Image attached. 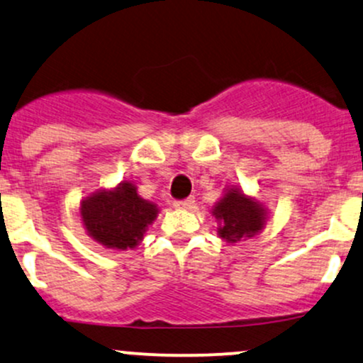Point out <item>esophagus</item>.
<instances>
[{"instance_id": "esophagus-1", "label": "esophagus", "mask_w": 363, "mask_h": 363, "mask_svg": "<svg viewBox=\"0 0 363 363\" xmlns=\"http://www.w3.org/2000/svg\"><path fill=\"white\" fill-rule=\"evenodd\" d=\"M193 206H194V198L181 199V201L174 203V208H177V210H191Z\"/></svg>"}]
</instances>
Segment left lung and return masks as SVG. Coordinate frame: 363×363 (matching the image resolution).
I'll list each match as a JSON object with an SVG mask.
<instances>
[{
    "label": "left lung",
    "instance_id": "left-lung-1",
    "mask_svg": "<svg viewBox=\"0 0 363 363\" xmlns=\"http://www.w3.org/2000/svg\"><path fill=\"white\" fill-rule=\"evenodd\" d=\"M211 215L218 222L216 234L228 244L257 235L268 220L266 206L235 186L223 191L222 198L211 208Z\"/></svg>",
    "mask_w": 363,
    "mask_h": 363
}]
</instances>
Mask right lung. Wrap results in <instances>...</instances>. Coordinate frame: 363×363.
<instances>
[{"label": "right lung", "instance_id": "1", "mask_svg": "<svg viewBox=\"0 0 363 363\" xmlns=\"http://www.w3.org/2000/svg\"><path fill=\"white\" fill-rule=\"evenodd\" d=\"M157 215L155 203L141 198L131 181L119 182L112 189H97L80 203L86 234L106 249L116 251L135 249Z\"/></svg>", "mask_w": 363, "mask_h": 363}]
</instances>
